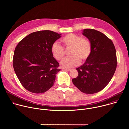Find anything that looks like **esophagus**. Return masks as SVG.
<instances>
[{
  "mask_svg": "<svg viewBox=\"0 0 129 129\" xmlns=\"http://www.w3.org/2000/svg\"><path fill=\"white\" fill-rule=\"evenodd\" d=\"M64 69V70L67 71H70L71 70L70 69H65V68H64V69Z\"/></svg>",
  "mask_w": 129,
  "mask_h": 129,
  "instance_id": "esophagus-1",
  "label": "esophagus"
}]
</instances>
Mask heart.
Masks as SVG:
<instances>
[{
    "label": "heart",
    "mask_w": 129,
    "mask_h": 129,
    "mask_svg": "<svg viewBox=\"0 0 129 129\" xmlns=\"http://www.w3.org/2000/svg\"><path fill=\"white\" fill-rule=\"evenodd\" d=\"M61 42L66 47H71L69 54L71 56L63 59L61 65L65 68L78 65L80 61H86L91 53L92 47L89 40L74 34H68L61 39ZM51 52L58 60H62L65 54L63 47L57 42H54L51 46Z\"/></svg>",
    "instance_id": "obj_1"
}]
</instances>
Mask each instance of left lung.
Wrapping results in <instances>:
<instances>
[{
  "mask_svg": "<svg viewBox=\"0 0 129 129\" xmlns=\"http://www.w3.org/2000/svg\"><path fill=\"white\" fill-rule=\"evenodd\" d=\"M92 50L85 63L77 68L78 76L72 83L81 92L93 94L103 90L112 79L117 66L116 49L111 40L93 29H84Z\"/></svg>",
  "mask_w": 129,
  "mask_h": 129,
  "instance_id": "left-lung-1",
  "label": "left lung"
}]
</instances>
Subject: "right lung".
Listing matches in <instances>:
<instances>
[{"mask_svg":"<svg viewBox=\"0 0 129 129\" xmlns=\"http://www.w3.org/2000/svg\"><path fill=\"white\" fill-rule=\"evenodd\" d=\"M61 34L45 30L32 33L18 44L13 57L16 75L25 89L35 93H43L53 85L59 63L51 52L53 43Z\"/></svg>","mask_w":129,"mask_h":129,"instance_id":"1","label":"right lung"}]
</instances>
